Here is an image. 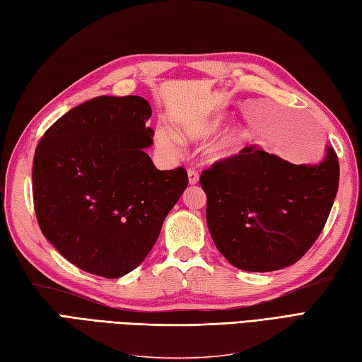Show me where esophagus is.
Wrapping results in <instances>:
<instances>
[{"label":"esophagus","instance_id":"esophagus-1","mask_svg":"<svg viewBox=\"0 0 362 362\" xmlns=\"http://www.w3.org/2000/svg\"><path fill=\"white\" fill-rule=\"evenodd\" d=\"M188 182L189 185H196L199 182V173L196 170H188Z\"/></svg>","mask_w":362,"mask_h":362}]
</instances>
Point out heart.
Returning a JSON list of instances; mask_svg holds the SVG:
<instances>
[{"label": "heart", "instance_id": "obj_1", "mask_svg": "<svg viewBox=\"0 0 362 362\" xmlns=\"http://www.w3.org/2000/svg\"><path fill=\"white\" fill-rule=\"evenodd\" d=\"M223 126V117L214 115L209 119H194L179 124V139L185 143H196L205 141L216 136L219 129ZM250 136L245 129L236 128L225 134L222 139L214 141L208 148V157L211 162H222L228 158L238 156L242 148L247 145ZM154 140L158 146L166 151H174L177 148V137L166 128L158 126L154 132Z\"/></svg>", "mask_w": 362, "mask_h": 362}]
</instances>
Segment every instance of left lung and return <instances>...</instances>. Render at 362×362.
Here are the masks:
<instances>
[{"instance_id": "left-lung-1", "label": "left lung", "mask_w": 362, "mask_h": 362, "mask_svg": "<svg viewBox=\"0 0 362 362\" xmlns=\"http://www.w3.org/2000/svg\"><path fill=\"white\" fill-rule=\"evenodd\" d=\"M339 162L293 165L257 145L202 171L206 223L217 250L245 272L293 265L321 234L338 192Z\"/></svg>"}]
</instances>
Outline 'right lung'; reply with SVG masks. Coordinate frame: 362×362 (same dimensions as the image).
Wrapping results in <instances>:
<instances>
[{"mask_svg": "<svg viewBox=\"0 0 362 362\" xmlns=\"http://www.w3.org/2000/svg\"><path fill=\"white\" fill-rule=\"evenodd\" d=\"M151 114L139 95L95 97L60 117L35 149L41 233L83 272L115 279L137 268L187 189L182 166L158 171L145 153Z\"/></svg>", "mask_w": 362, "mask_h": 362, "instance_id": "right-lung-1", "label": "right lung"}]
</instances>
